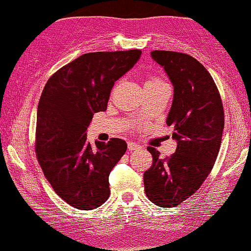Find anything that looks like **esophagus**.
I'll use <instances>...</instances> for the list:
<instances>
[{
  "mask_svg": "<svg viewBox=\"0 0 251 251\" xmlns=\"http://www.w3.org/2000/svg\"><path fill=\"white\" fill-rule=\"evenodd\" d=\"M127 147H128L129 151H136V149L140 148V146H139L138 144H135V142L128 141V142H127Z\"/></svg>",
  "mask_w": 251,
  "mask_h": 251,
  "instance_id": "1",
  "label": "esophagus"
}]
</instances>
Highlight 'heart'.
I'll use <instances>...</instances> for the list:
<instances>
[{
  "instance_id": "b5f03b06",
  "label": "heart",
  "mask_w": 251,
  "mask_h": 251,
  "mask_svg": "<svg viewBox=\"0 0 251 251\" xmlns=\"http://www.w3.org/2000/svg\"><path fill=\"white\" fill-rule=\"evenodd\" d=\"M161 84H166L162 80L156 77V76H151L147 81H146L145 87H156V85H161Z\"/></svg>"
}]
</instances>
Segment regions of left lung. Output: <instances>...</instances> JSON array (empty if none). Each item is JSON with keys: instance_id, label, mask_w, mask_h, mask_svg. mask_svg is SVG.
Returning a JSON list of instances; mask_svg holds the SVG:
<instances>
[{"instance_id": "8db88e82", "label": "left lung", "mask_w": 251, "mask_h": 251, "mask_svg": "<svg viewBox=\"0 0 251 251\" xmlns=\"http://www.w3.org/2000/svg\"><path fill=\"white\" fill-rule=\"evenodd\" d=\"M174 85L167 125L173 126L177 148L161 158L148 147L153 164L144 174L146 196L155 205L174 207L190 198L211 173L220 151L225 115L220 94L204 66L191 55L153 50Z\"/></svg>"}]
</instances>
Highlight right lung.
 Masks as SVG:
<instances>
[{"instance_id": "right-lung-1", "label": "right lung", "mask_w": 251, "mask_h": 251, "mask_svg": "<svg viewBox=\"0 0 251 251\" xmlns=\"http://www.w3.org/2000/svg\"><path fill=\"white\" fill-rule=\"evenodd\" d=\"M140 50L85 53L47 81L37 111L36 154L60 198L77 210H94L110 196L109 175L127 144L87 140L94 113L105 111L115 82L135 65Z\"/></svg>"}]
</instances>
